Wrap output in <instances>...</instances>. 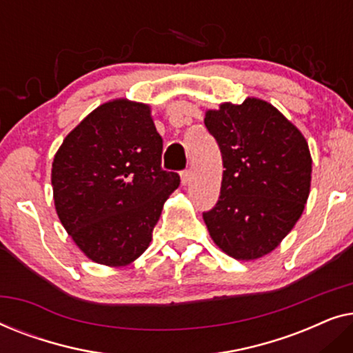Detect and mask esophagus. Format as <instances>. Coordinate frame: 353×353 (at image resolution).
Listing matches in <instances>:
<instances>
[{"label": "esophagus", "instance_id": "esophagus-1", "mask_svg": "<svg viewBox=\"0 0 353 353\" xmlns=\"http://www.w3.org/2000/svg\"><path fill=\"white\" fill-rule=\"evenodd\" d=\"M180 176H181V183H183V185H188V181L191 180V170H190V168H186V170H183V172L180 173Z\"/></svg>", "mask_w": 353, "mask_h": 353}]
</instances>
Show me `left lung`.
<instances>
[{
    "label": "left lung",
    "instance_id": "8db88e82",
    "mask_svg": "<svg viewBox=\"0 0 353 353\" xmlns=\"http://www.w3.org/2000/svg\"><path fill=\"white\" fill-rule=\"evenodd\" d=\"M223 159L220 197L204 212L214 243L236 260L272 252L301 219L312 181L308 144L267 101L248 98L207 110Z\"/></svg>",
    "mask_w": 353,
    "mask_h": 353
}]
</instances>
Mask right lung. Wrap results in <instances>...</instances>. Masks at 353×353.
I'll return each instance as SVG.
<instances>
[{"label": "right lung", "mask_w": 353, "mask_h": 353, "mask_svg": "<svg viewBox=\"0 0 353 353\" xmlns=\"http://www.w3.org/2000/svg\"><path fill=\"white\" fill-rule=\"evenodd\" d=\"M148 104H101L67 134L51 170L57 216L96 263L125 267L148 249L163 202L180 186L162 170Z\"/></svg>", "instance_id": "1"}]
</instances>
